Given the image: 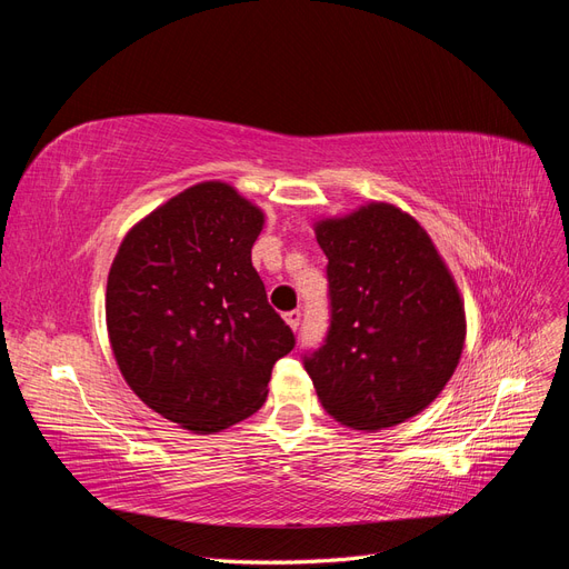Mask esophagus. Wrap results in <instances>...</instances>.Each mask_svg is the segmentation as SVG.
I'll use <instances>...</instances> for the list:
<instances>
[{"label":"esophagus","instance_id":"34e87169","mask_svg":"<svg viewBox=\"0 0 569 569\" xmlns=\"http://www.w3.org/2000/svg\"><path fill=\"white\" fill-rule=\"evenodd\" d=\"M284 320H287V325L291 327V330H299V325H301V311H289V313H284Z\"/></svg>","mask_w":569,"mask_h":569}]
</instances>
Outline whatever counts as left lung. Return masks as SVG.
Segmentation results:
<instances>
[{
  "label": "left lung",
  "mask_w": 569,
  "mask_h": 569,
  "mask_svg": "<svg viewBox=\"0 0 569 569\" xmlns=\"http://www.w3.org/2000/svg\"><path fill=\"white\" fill-rule=\"evenodd\" d=\"M330 327L303 353L322 408L353 429L393 427L451 380L465 311L432 239L408 213L370 203L316 228Z\"/></svg>",
  "instance_id": "left-lung-1"
}]
</instances>
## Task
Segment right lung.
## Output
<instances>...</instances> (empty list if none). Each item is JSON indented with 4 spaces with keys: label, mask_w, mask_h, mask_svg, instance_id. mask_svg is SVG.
<instances>
[{
    "label": "right lung",
    "mask_w": 569,
    "mask_h": 569,
    "mask_svg": "<svg viewBox=\"0 0 569 569\" xmlns=\"http://www.w3.org/2000/svg\"><path fill=\"white\" fill-rule=\"evenodd\" d=\"M263 213L230 184L184 189L134 226L107 284L111 349L166 420L218 432L266 403L295 332L251 266Z\"/></svg>",
    "instance_id": "obj_1"
}]
</instances>
